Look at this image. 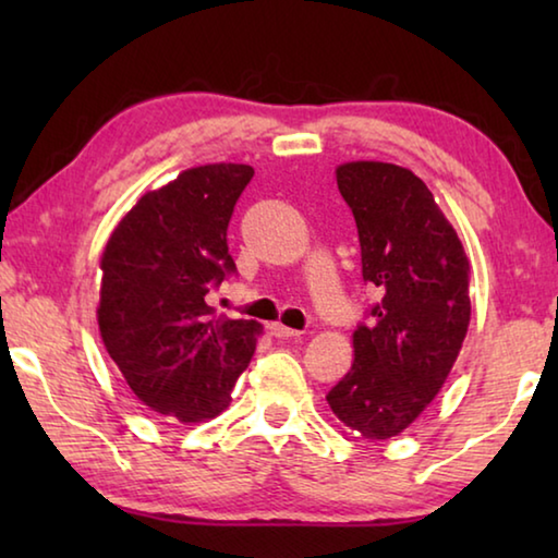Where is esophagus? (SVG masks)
Wrapping results in <instances>:
<instances>
[{"label":"esophagus","mask_w":558,"mask_h":558,"mask_svg":"<svg viewBox=\"0 0 558 558\" xmlns=\"http://www.w3.org/2000/svg\"><path fill=\"white\" fill-rule=\"evenodd\" d=\"M268 329H270V335H272V337H280V339H288V337H300V335H302L300 329L286 327V325H282V323H272Z\"/></svg>","instance_id":"34e87169"}]
</instances>
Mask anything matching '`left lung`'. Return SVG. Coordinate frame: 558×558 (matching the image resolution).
I'll use <instances>...</instances> for the list:
<instances>
[{
  "label": "left lung",
  "instance_id": "obj_1",
  "mask_svg": "<svg viewBox=\"0 0 558 558\" xmlns=\"http://www.w3.org/2000/svg\"><path fill=\"white\" fill-rule=\"evenodd\" d=\"M354 214L362 278L381 292L352 335L354 362L327 403L366 440L399 436L446 384L470 325V260L411 169L359 159L335 169Z\"/></svg>",
  "mask_w": 558,
  "mask_h": 558
}]
</instances>
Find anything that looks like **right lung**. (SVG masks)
I'll return each instance as SVG.
<instances>
[{"label":"right lung","mask_w":558,"mask_h":558,"mask_svg":"<svg viewBox=\"0 0 558 558\" xmlns=\"http://www.w3.org/2000/svg\"><path fill=\"white\" fill-rule=\"evenodd\" d=\"M248 165H202L147 192L100 256L98 329L122 379L149 409L204 423L231 403L260 335L256 319L216 317L206 292L235 270L226 245Z\"/></svg>","instance_id":"obj_1"}]
</instances>
